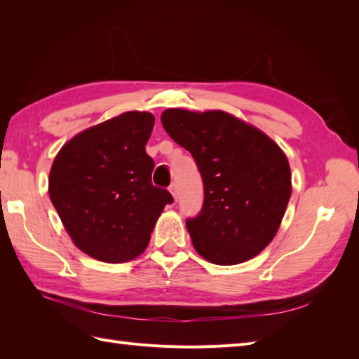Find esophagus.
<instances>
[{"label": "esophagus", "mask_w": 359, "mask_h": 359, "mask_svg": "<svg viewBox=\"0 0 359 359\" xmlns=\"http://www.w3.org/2000/svg\"><path fill=\"white\" fill-rule=\"evenodd\" d=\"M170 193L172 194L174 199H177V196H179V191H177V185H175V184H171V187H170Z\"/></svg>", "instance_id": "obj_1"}]
</instances>
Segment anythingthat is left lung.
I'll use <instances>...</instances> for the list:
<instances>
[{"mask_svg": "<svg viewBox=\"0 0 359 359\" xmlns=\"http://www.w3.org/2000/svg\"><path fill=\"white\" fill-rule=\"evenodd\" d=\"M162 125L191 152L203 180L199 215L187 219L197 253L211 264L245 262L269 245L292 196L284 152L269 135L224 111L166 109Z\"/></svg>", "mask_w": 359, "mask_h": 359, "instance_id": "obj_1", "label": "left lung"}]
</instances>
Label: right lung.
<instances>
[{"instance_id":"right-lung-1","label":"right lung","mask_w":359,"mask_h":359,"mask_svg":"<svg viewBox=\"0 0 359 359\" xmlns=\"http://www.w3.org/2000/svg\"><path fill=\"white\" fill-rule=\"evenodd\" d=\"M154 116L129 111L77 134L60 149L49 174V197L81 251L98 261H133L148 247L172 196L152 185L144 149Z\"/></svg>"}]
</instances>
